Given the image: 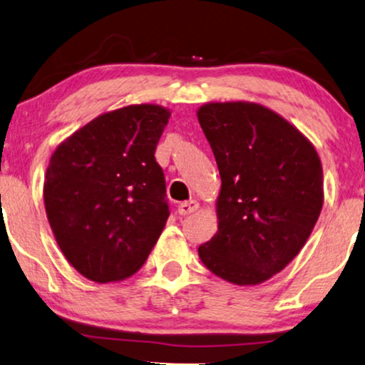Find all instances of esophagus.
I'll return each mask as SVG.
<instances>
[{"label": "esophagus", "mask_w": 365, "mask_h": 365, "mask_svg": "<svg viewBox=\"0 0 365 365\" xmlns=\"http://www.w3.org/2000/svg\"><path fill=\"white\" fill-rule=\"evenodd\" d=\"M199 207V202L196 201V199H189V201H184L178 206V212L181 214V216H187V214H191L196 211V209Z\"/></svg>", "instance_id": "34e87169"}]
</instances>
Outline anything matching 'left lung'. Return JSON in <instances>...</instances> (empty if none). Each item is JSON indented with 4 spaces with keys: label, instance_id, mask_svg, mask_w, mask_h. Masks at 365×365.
I'll return each instance as SVG.
<instances>
[{
    "label": "left lung",
    "instance_id": "left-lung-1",
    "mask_svg": "<svg viewBox=\"0 0 365 365\" xmlns=\"http://www.w3.org/2000/svg\"><path fill=\"white\" fill-rule=\"evenodd\" d=\"M197 119L221 174L217 232L199 246L209 271L254 286L282 271L316 226L321 159L309 139L254 103H209Z\"/></svg>",
    "mask_w": 365,
    "mask_h": 365
}]
</instances>
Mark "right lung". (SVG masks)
<instances>
[{"label":"right lung","mask_w":365,"mask_h":365,"mask_svg":"<svg viewBox=\"0 0 365 365\" xmlns=\"http://www.w3.org/2000/svg\"><path fill=\"white\" fill-rule=\"evenodd\" d=\"M169 116L156 104L101 114L51 156L49 226L69 264L94 282L133 276L166 226V179L154 153Z\"/></svg>","instance_id":"obj_1"}]
</instances>
